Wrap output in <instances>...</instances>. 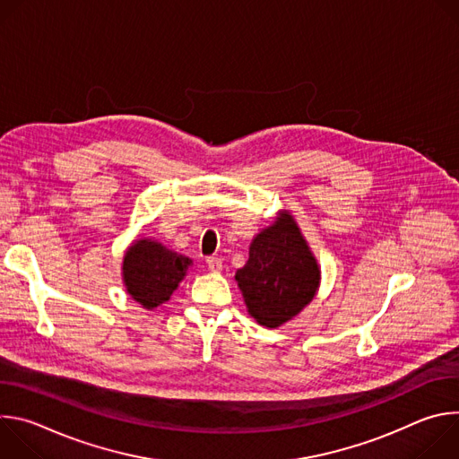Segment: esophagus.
I'll return each instance as SVG.
<instances>
[{
	"label": "esophagus",
	"mask_w": 459,
	"mask_h": 459,
	"mask_svg": "<svg viewBox=\"0 0 459 459\" xmlns=\"http://www.w3.org/2000/svg\"><path fill=\"white\" fill-rule=\"evenodd\" d=\"M207 265H209V269H211L212 273H220L221 267H223V261H221L220 257H216V255H209V257H207Z\"/></svg>",
	"instance_id": "obj_1"
}]
</instances>
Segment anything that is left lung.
<instances>
[{
  "mask_svg": "<svg viewBox=\"0 0 459 459\" xmlns=\"http://www.w3.org/2000/svg\"><path fill=\"white\" fill-rule=\"evenodd\" d=\"M248 314L269 329L307 307L319 285V269L292 216L283 212L259 232L248 261L236 273Z\"/></svg>",
  "mask_w": 459,
  "mask_h": 459,
  "instance_id": "1",
  "label": "left lung"
}]
</instances>
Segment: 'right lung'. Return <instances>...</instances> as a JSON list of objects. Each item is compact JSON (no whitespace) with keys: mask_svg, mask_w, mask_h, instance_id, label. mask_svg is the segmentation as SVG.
<instances>
[{"mask_svg":"<svg viewBox=\"0 0 459 459\" xmlns=\"http://www.w3.org/2000/svg\"><path fill=\"white\" fill-rule=\"evenodd\" d=\"M192 261L151 239H138L123 257L126 292L145 308H154L172 296Z\"/></svg>","mask_w":459,"mask_h":459,"instance_id":"1","label":"right lung"}]
</instances>
